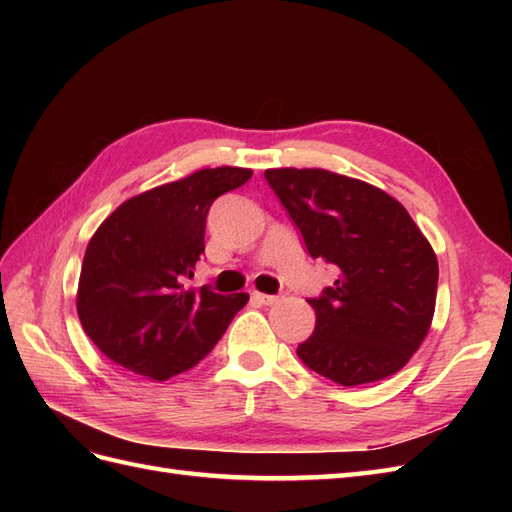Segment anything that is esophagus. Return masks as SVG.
Here are the masks:
<instances>
[{
	"label": "esophagus",
	"mask_w": 512,
	"mask_h": 512,
	"mask_svg": "<svg viewBox=\"0 0 512 512\" xmlns=\"http://www.w3.org/2000/svg\"><path fill=\"white\" fill-rule=\"evenodd\" d=\"M252 297H254L258 303H262V305H273V303H277V297H275V294H265V292H252Z\"/></svg>",
	"instance_id": "obj_1"
}]
</instances>
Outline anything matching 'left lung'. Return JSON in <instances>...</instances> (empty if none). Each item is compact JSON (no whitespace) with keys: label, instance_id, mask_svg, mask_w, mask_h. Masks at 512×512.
Returning a JSON list of instances; mask_svg holds the SVG:
<instances>
[{"label":"left lung","instance_id":"obj_1","mask_svg":"<svg viewBox=\"0 0 512 512\" xmlns=\"http://www.w3.org/2000/svg\"><path fill=\"white\" fill-rule=\"evenodd\" d=\"M265 179L312 258L337 267L299 359L342 386L389 378L423 344L436 309L438 258L404 205L322 168H269Z\"/></svg>","mask_w":512,"mask_h":512}]
</instances>
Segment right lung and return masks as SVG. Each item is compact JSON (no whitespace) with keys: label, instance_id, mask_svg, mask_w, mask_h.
Here are the masks:
<instances>
[{"label":"right lung","instance_id":"right-lung-1","mask_svg":"<svg viewBox=\"0 0 512 512\" xmlns=\"http://www.w3.org/2000/svg\"><path fill=\"white\" fill-rule=\"evenodd\" d=\"M250 177L237 166L196 170L126 200L102 222L83 258L76 312L106 359L168 380L220 342L250 297L185 284L205 252L213 200Z\"/></svg>","mask_w":512,"mask_h":512}]
</instances>
